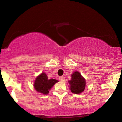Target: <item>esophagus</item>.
<instances>
[{"label":"esophagus","mask_w":122,"mask_h":122,"mask_svg":"<svg viewBox=\"0 0 122 122\" xmlns=\"http://www.w3.org/2000/svg\"><path fill=\"white\" fill-rule=\"evenodd\" d=\"M59 80L61 81H65V77L64 76H61L59 77Z\"/></svg>","instance_id":"esophagus-1"}]
</instances>
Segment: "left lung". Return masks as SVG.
I'll use <instances>...</instances> for the list:
<instances>
[{
  "instance_id": "obj_1",
  "label": "left lung",
  "mask_w": 122,
  "mask_h": 122,
  "mask_svg": "<svg viewBox=\"0 0 122 122\" xmlns=\"http://www.w3.org/2000/svg\"><path fill=\"white\" fill-rule=\"evenodd\" d=\"M68 82L69 89L72 93L80 94L84 91L86 85L85 79L78 71H75L71 75V80Z\"/></svg>"
}]
</instances>
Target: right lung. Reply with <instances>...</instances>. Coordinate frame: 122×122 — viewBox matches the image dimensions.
I'll return each mask as SVG.
<instances>
[{
	"label": "right lung",
	"instance_id": "1",
	"mask_svg": "<svg viewBox=\"0 0 122 122\" xmlns=\"http://www.w3.org/2000/svg\"><path fill=\"white\" fill-rule=\"evenodd\" d=\"M58 80L56 79H48L46 74L42 72L36 77L34 82V88L38 92L43 95L48 94L49 91Z\"/></svg>",
	"mask_w": 122,
	"mask_h": 122
}]
</instances>
